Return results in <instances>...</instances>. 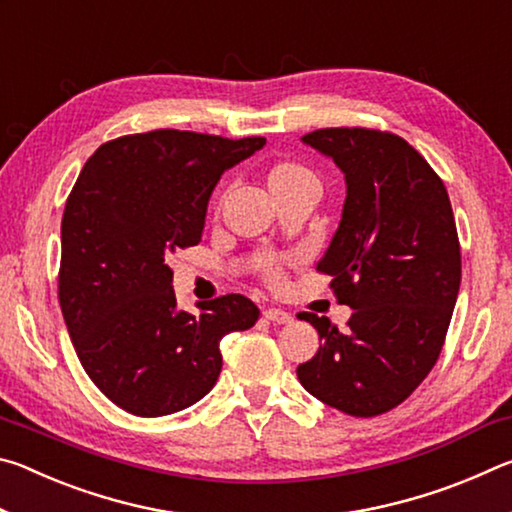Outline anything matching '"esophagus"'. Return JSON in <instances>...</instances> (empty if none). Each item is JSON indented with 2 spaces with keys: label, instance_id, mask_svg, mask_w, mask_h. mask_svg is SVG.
<instances>
[{
  "label": "esophagus",
  "instance_id": "obj_1",
  "mask_svg": "<svg viewBox=\"0 0 512 512\" xmlns=\"http://www.w3.org/2000/svg\"><path fill=\"white\" fill-rule=\"evenodd\" d=\"M264 318L271 320V323H275V325H287V323H291L293 316L289 314V311H284V309L268 307V309L264 311Z\"/></svg>",
  "mask_w": 512,
  "mask_h": 512
}]
</instances>
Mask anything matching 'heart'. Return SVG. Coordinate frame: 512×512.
Segmentation results:
<instances>
[{
	"label": "heart",
	"instance_id": "b5f03b06",
	"mask_svg": "<svg viewBox=\"0 0 512 512\" xmlns=\"http://www.w3.org/2000/svg\"><path fill=\"white\" fill-rule=\"evenodd\" d=\"M264 180H266L268 194L291 192V189H309V192L318 194V178L314 176V171L298 162L284 160V162L271 164V167L266 169ZM262 268L271 280H277V277H280V262H277V259L266 257L262 262Z\"/></svg>",
	"mask_w": 512,
	"mask_h": 512
}]
</instances>
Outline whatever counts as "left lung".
Masks as SVG:
<instances>
[{
    "instance_id": "1",
    "label": "left lung",
    "mask_w": 512,
    "mask_h": 512,
    "mask_svg": "<svg viewBox=\"0 0 512 512\" xmlns=\"http://www.w3.org/2000/svg\"><path fill=\"white\" fill-rule=\"evenodd\" d=\"M302 142L343 171L341 223L318 271L354 314L343 332L298 314L323 341L298 379L332 409L372 418L402 404L443 350L461 287L452 203L429 162L393 133L323 128Z\"/></svg>"
}]
</instances>
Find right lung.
Returning a JSON list of instances; mask_svg holds the SVG:
<instances>
[{
  "mask_svg": "<svg viewBox=\"0 0 512 512\" xmlns=\"http://www.w3.org/2000/svg\"><path fill=\"white\" fill-rule=\"evenodd\" d=\"M264 144L162 128L101 144L81 169L58 300L81 366L119 409L160 418L196 404L219 379L223 336L259 318L239 293L178 309L167 257L201 241L221 173Z\"/></svg>",
  "mask_w": 512,
  "mask_h": 512,
  "instance_id": "right-lung-1",
  "label": "right lung"
}]
</instances>
